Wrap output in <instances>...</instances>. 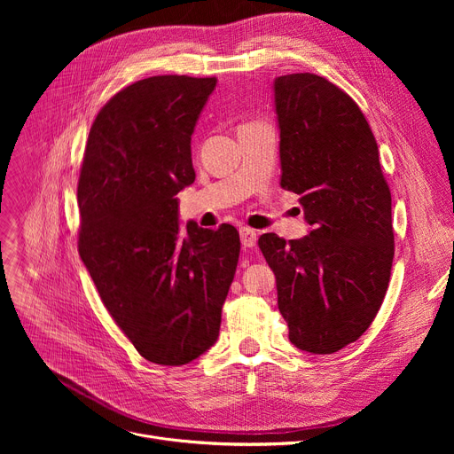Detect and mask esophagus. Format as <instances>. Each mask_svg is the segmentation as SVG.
<instances>
[{
  "mask_svg": "<svg viewBox=\"0 0 454 454\" xmlns=\"http://www.w3.org/2000/svg\"><path fill=\"white\" fill-rule=\"evenodd\" d=\"M239 235H241V243H243L245 248L255 247V241H257L255 230H252V228H248V226H241V228H239Z\"/></svg>",
  "mask_w": 454,
  "mask_h": 454,
  "instance_id": "1",
  "label": "esophagus"
}]
</instances>
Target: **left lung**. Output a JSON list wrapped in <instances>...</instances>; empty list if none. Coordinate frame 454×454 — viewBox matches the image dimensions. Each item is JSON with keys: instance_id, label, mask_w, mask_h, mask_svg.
Instances as JSON below:
<instances>
[{"instance_id": "left-lung-1", "label": "left lung", "mask_w": 454, "mask_h": 454, "mask_svg": "<svg viewBox=\"0 0 454 454\" xmlns=\"http://www.w3.org/2000/svg\"><path fill=\"white\" fill-rule=\"evenodd\" d=\"M281 187L311 226L301 239L259 237L289 340L327 355L355 342L385 300L394 261L392 195L377 141L346 91L315 74L274 81Z\"/></svg>"}]
</instances>
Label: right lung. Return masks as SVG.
<instances>
[{
    "mask_svg": "<svg viewBox=\"0 0 454 454\" xmlns=\"http://www.w3.org/2000/svg\"><path fill=\"white\" fill-rule=\"evenodd\" d=\"M217 79L137 81L101 108L81 167L79 254L114 322L154 364L182 366L219 339L239 231L178 224L195 182L191 134Z\"/></svg>",
    "mask_w": 454,
    "mask_h": 454,
    "instance_id": "add662e5",
    "label": "right lung"
}]
</instances>
